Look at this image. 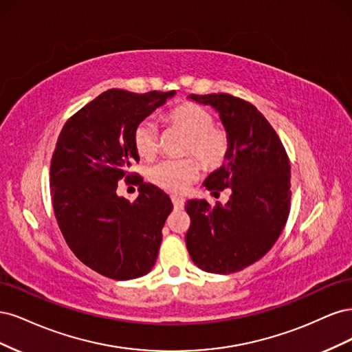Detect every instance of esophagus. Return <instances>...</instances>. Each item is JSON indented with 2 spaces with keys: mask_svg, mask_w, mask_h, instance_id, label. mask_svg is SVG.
I'll return each mask as SVG.
<instances>
[{
  "mask_svg": "<svg viewBox=\"0 0 352 352\" xmlns=\"http://www.w3.org/2000/svg\"><path fill=\"white\" fill-rule=\"evenodd\" d=\"M173 201V206L176 210H182L185 207V199L180 198V197H172Z\"/></svg>",
  "mask_w": 352,
  "mask_h": 352,
  "instance_id": "34e87169",
  "label": "esophagus"
}]
</instances>
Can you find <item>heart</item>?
I'll list each match as a JSON object with an SVG mask.
<instances>
[{
    "label": "heart",
    "mask_w": 352,
    "mask_h": 352,
    "mask_svg": "<svg viewBox=\"0 0 352 352\" xmlns=\"http://www.w3.org/2000/svg\"><path fill=\"white\" fill-rule=\"evenodd\" d=\"M164 120L170 129L186 136L182 146L185 157L197 158L202 168L220 167L229 153V136L221 126L214 124V116L194 102H186L170 110ZM133 145L142 158H153L160 148L157 123L144 119L133 131ZM198 176V163L192 158L163 160L148 170L151 184L170 194H182Z\"/></svg>",
    "instance_id": "b5f03b06"
}]
</instances>
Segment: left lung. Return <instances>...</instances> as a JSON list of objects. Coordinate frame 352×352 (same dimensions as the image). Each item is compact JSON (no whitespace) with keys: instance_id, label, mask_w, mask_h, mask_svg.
<instances>
[{"instance_id":"8db88e82","label":"left lung","mask_w":352,"mask_h":352,"mask_svg":"<svg viewBox=\"0 0 352 352\" xmlns=\"http://www.w3.org/2000/svg\"><path fill=\"white\" fill-rule=\"evenodd\" d=\"M214 107L229 136L226 163L204 186L216 198L229 190L225 206L189 199L186 248L201 270L241 272L270 251L291 210V164L280 138L248 101L230 94L189 95Z\"/></svg>"}]
</instances>
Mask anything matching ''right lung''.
Instances as JSON below:
<instances>
[{"label":"right lung","instance_id":"obj_1","mask_svg":"<svg viewBox=\"0 0 352 352\" xmlns=\"http://www.w3.org/2000/svg\"><path fill=\"white\" fill-rule=\"evenodd\" d=\"M173 95L109 89L60 132L50 167L52 208L73 254L105 278L136 279L155 264L173 204L162 189L131 173L140 162L133 131ZM122 178L140 186L133 203L116 195Z\"/></svg>","mask_w":352,"mask_h":352}]
</instances>
